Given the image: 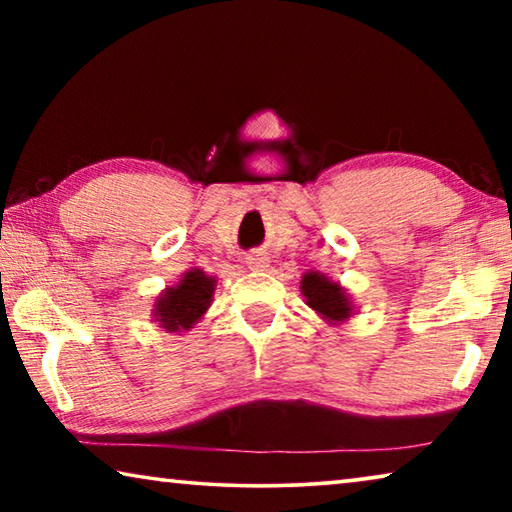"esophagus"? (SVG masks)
Returning a JSON list of instances; mask_svg holds the SVG:
<instances>
[{
  "label": "esophagus",
  "instance_id": "1",
  "mask_svg": "<svg viewBox=\"0 0 512 512\" xmlns=\"http://www.w3.org/2000/svg\"><path fill=\"white\" fill-rule=\"evenodd\" d=\"M248 268H253V271H266L268 268V257L264 255H250L248 257Z\"/></svg>",
  "mask_w": 512,
  "mask_h": 512
}]
</instances>
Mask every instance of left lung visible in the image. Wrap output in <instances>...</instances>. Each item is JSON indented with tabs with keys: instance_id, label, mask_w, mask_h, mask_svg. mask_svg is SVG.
I'll return each mask as SVG.
<instances>
[{
	"instance_id": "1",
	"label": "left lung",
	"mask_w": 512,
	"mask_h": 512,
	"mask_svg": "<svg viewBox=\"0 0 512 512\" xmlns=\"http://www.w3.org/2000/svg\"><path fill=\"white\" fill-rule=\"evenodd\" d=\"M300 293L305 296L307 305L329 325L348 323L350 316L357 311L348 289L325 273L307 271L300 280Z\"/></svg>"
}]
</instances>
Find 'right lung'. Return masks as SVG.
Masks as SVG:
<instances>
[{"label": "right lung", "mask_w": 512, "mask_h": 512, "mask_svg": "<svg viewBox=\"0 0 512 512\" xmlns=\"http://www.w3.org/2000/svg\"><path fill=\"white\" fill-rule=\"evenodd\" d=\"M214 289V275H207L203 268H189L173 287H167L155 298L153 323L169 334L189 332L210 309Z\"/></svg>", "instance_id": "right-lung-1"}]
</instances>
